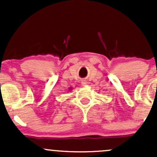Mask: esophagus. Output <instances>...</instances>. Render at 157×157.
<instances>
[{
    "label": "esophagus",
    "instance_id": "1",
    "mask_svg": "<svg viewBox=\"0 0 157 157\" xmlns=\"http://www.w3.org/2000/svg\"><path fill=\"white\" fill-rule=\"evenodd\" d=\"M81 84L82 86H86V85H87V82H86V80H82Z\"/></svg>",
    "mask_w": 157,
    "mask_h": 157
}]
</instances>
